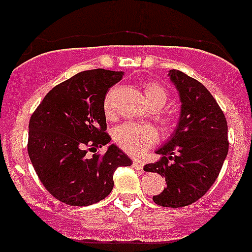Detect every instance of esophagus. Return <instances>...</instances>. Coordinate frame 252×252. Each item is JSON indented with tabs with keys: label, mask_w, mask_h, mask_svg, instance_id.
I'll list each match as a JSON object with an SVG mask.
<instances>
[{
	"label": "esophagus",
	"mask_w": 252,
	"mask_h": 252,
	"mask_svg": "<svg viewBox=\"0 0 252 252\" xmlns=\"http://www.w3.org/2000/svg\"><path fill=\"white\" fill-rule=\"evenodd\" d=\"M132 166L135 168H137V170H142V168H144V162L140 160H133Z\"/></svg>",
	"instance_id": "esophagus-1"
}]
</instances>
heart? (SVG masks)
<instances>
[{"label":"heart","mask_w":252,"mask_h":252,"mask_svg":"<svg viewBox=\"0 0 252 252\" xmlns=\"http://www.w3.org/2000/svg\"><path fill=\"white\" fill-rule=\"evenodd\" d=\"M114 92L115 89L108 90L103 98V112L106 117L114 116ZM144 96L149 107L155 111L162 108L168 100L167 91L158 82H146L144 85ZM114 140L117 146L121 147L125 152L132 156H140L158 142V132L149 124L125 122L115 128Z\"/></svg>","instance_id":"b5f03b06"}]
</instances>
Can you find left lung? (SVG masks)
I'll use <instances>...</instances> for the list:
<instances>
[{
    "mask_svg": "<svg viewBox=\"0 0 252 252\" xmlns=\"http://www.w3.org/2000/svg\"><path fill=\"white\" fill-rule=\"evenodd\" d=\"M168 75L179 90L181 117L171 140L156 151L162 158L144 170L166 180L162 192L152 197L155 204L184 207L201 198L218 179L228 152L227 122L200 81L175 68Z\"/></svg>",
    "mask_w": 252,
    "mask_h": 252,
    "instance_id": "obj_1",
    "label": "left lung"
}]
</instances>
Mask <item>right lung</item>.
Masks as SVG:
<instances>
[{"label":"right lung","instance_id":"1","mask_svg":"<svg viewBox=\"0 0 252 252\" xmlns=\"http://www.w3.org/2000/svg\"><path fill=\"white\" fill-rule=\"evenodd\" d=\"M125 72L97 68L78 72L45 96L29 124L30 160L46 190L63 204L89 206L110 195L114 174L130 166L124 151L108 144L103 98Z\"/></svg>","mask_w":252,"mask_h":252}]
</instances>
